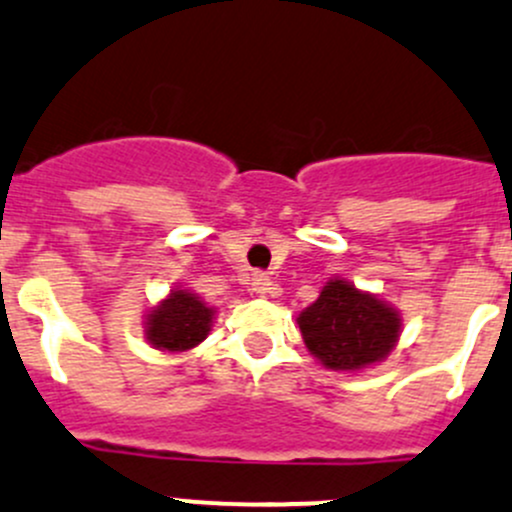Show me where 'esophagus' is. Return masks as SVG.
<instances>
[{
	"mask_svg": "<svg viewBox=\"0 0 512 512\" xmlns=\"http://www.w3.org/2000/svg\"><path fill=\"white\" fill-rule=\"evenodd\" d=\"M272 289V280L267 275H262V272H257L255 277H252V292L260 294V297H265L267 292Z\"/></svg>",
	"mask_w": 512,
	"mask_h": 512,
	"instance_id": "34e87169",
	"label": "esophagus"
}]
</instances>
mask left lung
Returning <instances> with one entry per match:
<instances>
[{"label": "left lung", "mask_w": 512, "mask_h": 512, "mask_svg": "<svg viewBox=\"0 0 512 512\" xmlns=\"http://www.w3.org/2000/svg\"><path fill=\"white\" fill-rule=\"evenodd\" d=\"M304 347L322 366L356 374L394 352L401 312L376 294L334 277L297 317Z\"/></svg>", "instance_id": "8db88e82"}]
</instances>
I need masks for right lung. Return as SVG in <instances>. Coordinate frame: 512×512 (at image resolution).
I'll return each mask as SVG.
<instances>
[{
    "instance_id": "1",
    "label": "right lung",
    "mask_w": 512,
    "mask_h": 512,
    "mask_svg": "<svg viewBox=\"0 0 512 512\" xmlns=\"http://www.w3.org/2000/svg\"><path fill=\"white\" fill-rule=\"evenodd\" d=\"M215 307L185 287L170 289L143 317L146 342L158 352L183 354L205 342L213 329Z\"/></svg>"
}]
</instances>
